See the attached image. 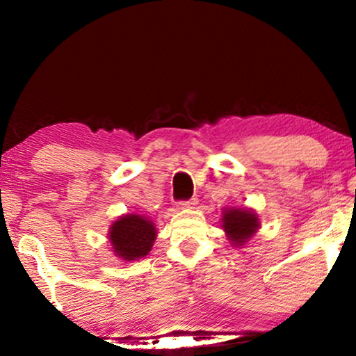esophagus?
<instances>
[{
    "label": "esophagus",
    "mask_w": 356,
    "mask_h": 356,
    "mask_svg": "<svg viewBox=\"0 0 356 356\" xmlns=\"http://www.w3.org/2000/svg\"><path fill=\"white\" fill-rule=\"evenodd\" d=\"M196 204H197V200H196V197H193V200H190V201L180 202V204H179V209H184V210H186V209H195Z\"/></svg>",
    "instance_id": "1"
}]
</instances>
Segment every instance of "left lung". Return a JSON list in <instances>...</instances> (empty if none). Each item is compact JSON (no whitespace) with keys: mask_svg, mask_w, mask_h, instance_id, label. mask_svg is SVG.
<instances>
[{"mask_svg":"<svg viewBox=\"0 0 356 356\" xmlns=\"http://www.w3.org/2000/svg\"><path fill=\"white\" fill-rule=\"evenodd\" d=\"M261 227L259 215L248 207H225L221 213V229L232 246H243Z\"/></svg>","mask_w":356,"mask_h":356,"instance_id":"1","label":"left lung"}]
</instances>
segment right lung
<instances>
[{
	"mask_svg": "<svg viewBox=\"0 0 356 356\" xmlns=\"http://www.w3.org/2000/svg\"><path fill=\"white\" fill-rule=\"evenodd\" d=\"M156 238V227L152 220L138 213L119 216L108 229L113 254L120 261L131 262L146 257Z\"/></svg>",
	"mask_w": 356,
	"mask_h": 356,
	"instance_id": "add662e5",
	"label": "right lung"
}]
</instances>
